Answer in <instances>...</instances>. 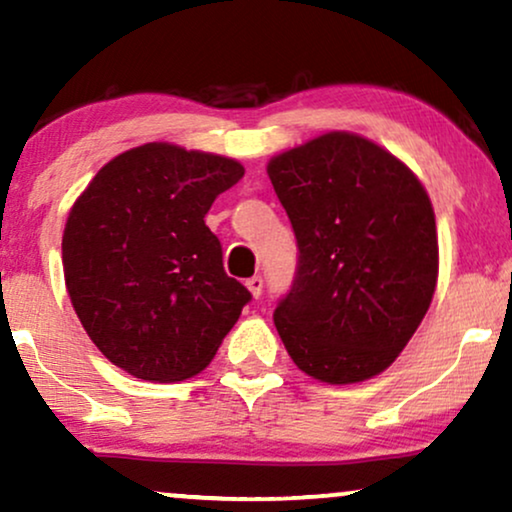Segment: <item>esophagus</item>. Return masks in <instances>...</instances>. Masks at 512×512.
<instances>
[{
    "label": "esophagus",
    "instance_id": "1",
    "mask_svg": "<svg viewBox=\"0 0 512 512\" xmlns=\"http://www.w3.org/2000/svg\"><path fill=\"white\" fill-rule=\"evenodd\" d=\"M247 289L251 291V296L254 298H258L263 293V277H251V279H247Z\"/></svg>",
    "mask_w": 512,
    "mask_h": 512
}]
</instances>
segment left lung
Returning <instances> with one entry per match:
<instances>
[{"mask_svg": "<svg viewBox=\"0 0 512 512\" xmlns=\"http://www.w3.org/2000/svg\"><path fill=\"white\" fill-rule=\"evenodd\" d=\"M268 174L298 242L296 277L275 310L286 352L328 384L382 373L436 291V216L424 186L352 132L279 153Z\"/></svg>", "mask_w": 512, "mask_h": 512, "instance_id": "8db88e82", "label": "left lung"}]
</instances>
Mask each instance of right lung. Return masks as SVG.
<instances>
[{
	"instance_id": "1",
	"label": "right lung",
	"mask_w": 512,
	"mask_h": 512,
	"mask_svg": "<svg viewBox=\"0 0 512 512\" xmlns=\"http://www.w3.org/2000/svg\"><path fill=\"white\" fill-rule=\"evenodd\" d=\"M242 177L233 158L151 142L109 160L74 202L67 291L114 366L179 382L214 359L251 293L223 270L205 214Z\"/></svg>"
}]
</instances>
